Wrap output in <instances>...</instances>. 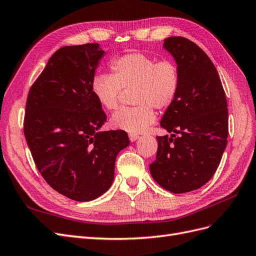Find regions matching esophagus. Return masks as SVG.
Returning <instances> with one entry per match:
<instances>
[{
  "instance_id": "esophagus-1",
  "label": "esophagus",
  "mask_w": 256,
  "mask_h": 256,
  "mask_svg": "<svg viewBox=\"0 0 256 256\" xmlns=\"http://www.w3.org/2000/svg\"><path fill=\"white\" fill-rule=\"evenodd\" d=\"M138 138H140V136L136 134H129V140H130L131 142H134V141L138 140Z\"/></svg>"
}]
</instances>
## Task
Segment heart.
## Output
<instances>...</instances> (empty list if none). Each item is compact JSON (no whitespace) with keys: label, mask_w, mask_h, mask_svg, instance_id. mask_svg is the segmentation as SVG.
Listing matches in <instances>:
<instances>
[{"label":"heart","mask_w":256,"mask_h":256,"mask_svg":"<svg viewBox=\"0 0 256 256\" xmlns=\"http://www.w3.org/2000/svg\"><path fill=\"white\" fill-rule=\"evenodd\" d=\"M112 74L96 76L92 94L106 110L118 108L122 90H134V106L122 108L110 120L115 129L140 134L156 120V112L166 111L175 102L180 83V72L171 58L157 60L142 52L127 53L110 62Z\"/></svg>","instance_id":"obj_1"}]
</instances>
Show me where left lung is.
Returning a JSON list of instances; mask_svg holds the SVG:
<instances>
[{"label": "left lung", "mask_w": 256, "mask_h": 256, "mask_svg": "<svg viewBox=\"0 0 256 256\" xmlns=\"http://www.w3.org/2000/svg\"><path fill=\"white\" fill-rule=\"evenodd\" d=\"M164 46L180 68V83L160 122L173 134L157 136L150 170L162 188L184 193L204 186L220 164L228 136V102L214 63L196 44L173 36Z\"/></svg>", "instance_id": "obj_1"}]
</instances>
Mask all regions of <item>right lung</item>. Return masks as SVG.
Returning <instances> with one entry per match:
<instances>
[{
  "label": "right lung",
  "mask_w": 256,
  "mask_h": 256,
  "mask_svg": "<svg viewBox=\"0 0 256 256\" xmlns=\"http://www.w3.org/2000/svg\"><path fill=\"white\" fill-rule=\"evenodd\" d=\"M98 44L66 46L49 58L30 88L23 131L47 184L74 200H95L111 187L126 131H99L106 114L92 94Z\"/></svg>",
  "instance_id": "right-lung-1"
}]
</instances>
